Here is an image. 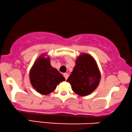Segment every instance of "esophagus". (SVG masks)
<instances>
[{
	"label": "esophagus",
	"instance_id": "obj_1",
	"mask_svg": "<svg viewBox=\"0 0 132 132\" xmlns=\"http://www.w3.org/2000/svg\"><path fill=\"white\" fill-rule=\"evenodd\" d=\"M64 78H65V79H67L68 78V77H69V75H68V73H64Z\"/></svg>",
	"mask_w": 132,
	"mask_h": 132
}]
</instances>
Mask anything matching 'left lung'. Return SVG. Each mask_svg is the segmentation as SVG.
Returning a JSON list of instances; mask_svg holds the SVG:
<instances>
[{
    "label": "left lung",
    "mask_w": 132,
    "mask_h": 132,
    "mask_svg": "<svg viewBox=\"0 0 132 132\" xmlns=\"http://www.w3.org/2000/svg\"><path fill=\"white\" fill-rule=\"evenodd\" d=\"M75 63L66 81L71 84L72 90L80 96L90 94L101 81V75L97 63L93 56L87 53L80 54Z\"/></svg>",
    "instance_id": "1"
}]
</instances>
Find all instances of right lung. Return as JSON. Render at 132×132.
<instances>
[{"label":"right lung","mask_w":132,"mask_h":132,"mask_svg":"<svg viewBox=\"0 0 132 132\" xmlns=\"http://www.w3.org/2000/svg\"><path fill=\"white\" fill-rule=\"evenodd\" d=\"M30 83L36 91L43 95H48L56 88L64 77L51 66L50 57L46 53L41 54L35 60L30 70Z\"/></svg>","instance_id":"obj_1"}]
</instances>
